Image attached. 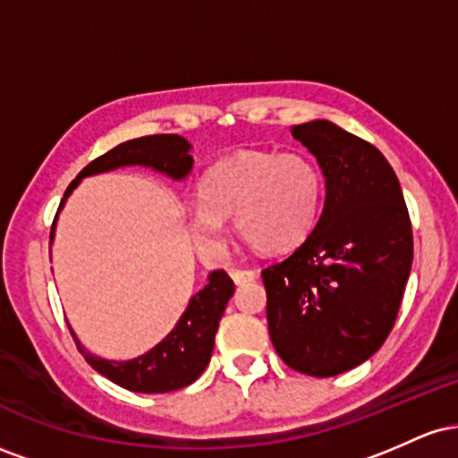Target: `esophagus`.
I'll return each instance as SVG.
<instances>
[{
  "instance_id": "esophagus-1",
  "label": "esophagus",
  "mask_w": 458,
  "mask_h": 458,
  "mask_svg": "<svg viewBox=\"0 0 458 458\" xmlns=\"http://www.w3.org/2000/svg\"><path fill=\"white\" fill-rule=\"evenodd\" d=\"M230 276H233V280L236 284H247V282H254L256 277H259V273L254 269H239V267H234V269H230Z\"/></svg>"
}]
</instances>
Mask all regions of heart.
<instances>
[{
  "label": "heart",
  "instance_id": "obj_1",
  "mask_svg": "<svg viewBox=\"0 0 458 458\" xmlns=\"http://www.w3.org/2000/svg\"><path fill=\"white\" fill-rule=\"evenodd\" d=\"M199 207L189 215L198 250L222 259L228 250L224 219L267 254L301 245L318 222L325 174L303 152L245 150L215 163L199 182Z\"/></svg>",
  "mask_w": 458,
  "mask_h": 458
}]
</instances>
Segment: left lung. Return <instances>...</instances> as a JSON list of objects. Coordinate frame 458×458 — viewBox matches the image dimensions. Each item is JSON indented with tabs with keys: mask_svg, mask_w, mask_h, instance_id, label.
Listing matches in <instances>:
<instances>
[{
	"mask_svg": "<svg viewBox=\"0 0 458 458\" xmlns=\"http://www.w3.org/2000/svg\"><path fill=\"white\" fill-rule=\"evenodd\" d=\"M291 133L317 157L327 196L308 239L262 269L267 320L284 364L334 377L375 355L396 323L413 260L411 219L370 141L327 120Z\"/></svg>",
	"mask_w": 458,
	"mask_h": 458,
	"instance_id": "obj_1",
	"label": "left lung"
}]
</instances>
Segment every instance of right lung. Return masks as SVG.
<instances>
[{
  "label": "right lung",
  "mask_w": 458,
  "mask_h": 458,
  "mask_svg": "<svg viewBox=\"0 0 458 458\" xmlns=\"http://www.w3.org/2000/svg\"><path fill=\"white\" fill-rule=\"evenodd\" d=\"M120 165H148L172 178H182L191 170L193 159L189 155L187 140L178 135H144V138L129 140L88 163L68 185L64 199L83 176L98 174V172L114 170ZM64 199L60 202V208ZM51 239H54V225H51ZM233 293L234 282L230 280L228 273L224 269L213 271L207 286L189 299V306L176 327L155 349L129 361L101 360L83 349L75 334L72 331L71 334L79 353L86 357L88 364L115 386L141 394L174 392L196 381L211 361L215 334H217L219 320L224 317V310Z\"/></svg>",
  "instance_id": "obj_1"
}]
</instances>
